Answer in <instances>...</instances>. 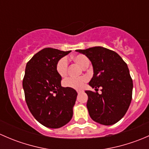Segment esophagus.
Instances as JSON below:
<instances>
[{
  "label": "esophagus",
  "mask_w": 149,
  "mask_h": 149,
  "mask_svg": "<svg viewBox=\"0 0 149 149\" xmlns=\"http://www.w3.org/2000/svg\"><path fill=\"white\" fill-rule=\"evenodd\" d=\"M77 92L79 93V94H80V93L84 92V90L83 89H79V90H77Z\"/></svg>",
  "instance_id": "1"
}]
</instances>
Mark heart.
Wrapping results in <instances>:
<instances>
[{
  "label": "heart",
  "instance_id": "b5f03b06",
  "mask_svg": "<svg viewBox=\"0 0 149 149\" xmlns=\"http://www.w3.org/2000/svg\"><path fill=\"white\" fill-rule=\"evenodd\" d=\"M73 59L76 63L79 64L83 68L86 66H88L89 65V61H88V58L84 55H76V56L73 57ZM68 65V61L67 58L63 57V58H61L56 64L57 73L62 77L65 76L67 74ZM86 81L87 79L86 77H81L79 78V79L68 78L63 81V85L65 87L79 89V88H81L84 86V84L86 82Z\"/></svg>",
  "mask_w": 149,
  "mask_h": 149
}]
</instances>
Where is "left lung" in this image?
<instances>
[{
	"label": "left lung",
	"mask_w": 149,
	"mask_h": 149,
	"mask_svg": "<svg viewBox=\"0 0 149 149\" xmlns=\"http://www.w3.org/2000/svg\"><path fill=\"white\" fill-rule=\"evenodd\" d=\"M91 62L94 75L90 86L101 94L85 91L88 95L86 107L94 121L111 125L125 115L132 100L133 80L128 67L117 52L103 47L76 49Z\"/></svg>",
	"instance_id": "obj_1"
}]
</instances>
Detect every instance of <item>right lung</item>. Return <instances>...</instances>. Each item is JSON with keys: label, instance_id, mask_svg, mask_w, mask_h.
I'll use <instances>...</instances> for the list:
<instances>
[{"label": "right lung", "instance_id": "add662e5", "mask_svg": "<svg viewBox=\"0 0 149 149\" xmlns=\"http://www.w3.org/2000/svg\"><path fill=\"white\" fill-rule=\"evenodd\" d=\"M70 51L45 48L36 53L26 63L23 88L29 109L44 126L59 128L73 117L77 92L61 86V76L56 64Z\"/></svg>", "mask_w": 149, "mask_h": 149}]
</instances>
